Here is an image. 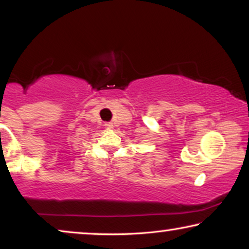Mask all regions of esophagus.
<instances>
[{
    "instance_id": "1",
    "label": "esophagus",
    "mask_w": 249,
    "mask_h": 249,
    "mask_svg": "<svg viewBox=\"0 0 249 249\" xmlns=\"http://www.w3.org/2000/svg\"><path fill=\"white\" fill-rule=\"evenodd\" d=\"M105 125H107V128H108V129L113 128V124H111V122H108V124H105Z\"/></svg>"
}]
</instances>
